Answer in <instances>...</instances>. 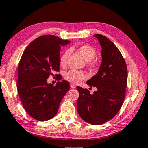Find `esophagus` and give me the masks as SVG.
I'll return each instance as SVG.
<instances>
[{"label": "esophagus", "mask_w": 148, "mask_h": 148, "mask_svg": "<svg viewBox=\"0 0 148 148\" xmlns=\"http://www.w3.org/2000/svg\"><path fill=\"white\" fill-rule=\"evenodd\" d=\"M71 87L72 88H76V86H75L74 85H73V84H71Z\"/></svg>", "instance_id": "1"}]
</instances>
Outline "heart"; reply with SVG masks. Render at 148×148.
Instances as JSON below:
<instances>
[{
	"label": "heart",
	"mask_w": 148,
	"mask_h": 148,
	"mask_svg": "<svg viewBox=\"0 0 148 148\" xmlns=\"http://www.w3.org/2000/svg\"><path fill=\"white\" fill-rule=\"evenodd\" d=\"M79 52L82 55V57L85 59V61H87L88 66L90 67H94L95 66V62L91 61V60L95 57L96 54V52L92 47L89 45H82L79 48ZM70 56V51L66 50L61 56L60 59V65L62 67H65L68 63V60ZM65 79L69 82L72 83H78L82 82L83 79L87 77L86 74L82 71H76V70H71L66 72L65 74Z\"/></svg>",
	"instance_id": "heart-1"
}]
</instances>
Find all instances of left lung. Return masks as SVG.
Segmentation results:
<instances>
[{
  "mask_svg": "<svg viewBox=\"0 0 148 148\" xmlns=\"http://www.w3.org/2000/svg\"><path fill=\"white\" fill-rule=\"evenodd\" d=\"M101 48V63L96 75L87 82L97 90L93 94L77 87L79 96L77 109L82 119L90 124L101 125L112 119L123 103L127 82L124 59L113 42L101 34L93 36Z\"/></svg>",
  "mask_w": 148,
  "mask_h": 148,
  "instance_id": "obj_1",
  "label": "left lung"
}]
</instances>
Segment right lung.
<instances>
[{
	"label": "right lung",
	"instance_id": "obj_1",
	"mask_svg": "<svg viewBox=\"0 0 148 148\" xmlns=\"http://www.w3.org/2000/svg\"><path fill=\"white\" fill-rule=\"evenodd\" d=\"M71 41L45 35L26 48L18 67L17 90L28 114L39 121H47L57 114L60 104L70 88L66 80L56 86L47 79L60 71V50Z\"/></svg>",
	"mask_w": 148,
	"mask_h": 148
}]
</instances>
